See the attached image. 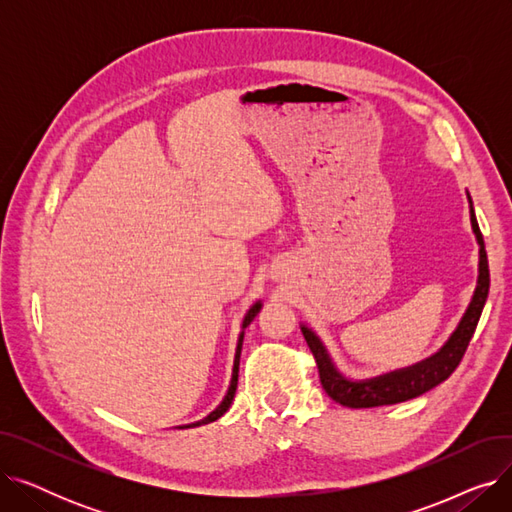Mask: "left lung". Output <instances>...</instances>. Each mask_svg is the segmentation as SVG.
Listing matches in <instances>:
<instances>
[{
  "label": "left lung",
  "instance_id": "obj_1",
  "mask_svg": "<svg viewBox=\"0 0 512 512\" xmlns=\"http://www.w3.org/2000/svg\"><path fill=\"white\" fill-rule=\"evenodd\" d=\"M469 201V215H471V230L475 234V240L479 245V263H477V284L473 290V297L456 324L454 332L448 336V340L438 348L434 355L425 357L423 361H417L409 367L394 369L375 378L367 380H353L344 375L338 365L334 363L328 346L319 334L309 328L307 324H301V332L311 348V353L317 361L319 380L330 398L340 402L342 407L351 409H369V407H384V405H396V402L411 400L427 390L436 388L444 380L450 378V373L459 367L469 340L473 338V332L477 328V321L481 317L483 305H486L488 292H490V267H488V253L486 245H483V236L477 226L475 209L471 195L467 193Z\"/></svg>",
  "mask_w": 512,
  "mask_h": 512
}]
</instances>
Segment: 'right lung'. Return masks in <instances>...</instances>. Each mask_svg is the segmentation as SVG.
Listing matches in <instances>:
<instances>
[{"label":"right lung","mask_w":512,"mask_h":512,"mask_svg":"<svg viewBox=\"0 0 512 512\" xmlns=\"http://www.w3.org/2000/svg\"><path fill=\"white\" fill-rule=\"evenodd\" d=\"M263 303L261 301H255L249 311L245 313V317H242V326H240V334H238V342H236V353H234V365H232V378H230V386H228V392L226 396L222 398V402L218 407H215L207 417L195 421V423H186V425H180V427H199V425H205V423H211L215 419H220L232 405L234 400V394H236V384H238V363H240V351H242V340H245V330L247 326H251V321L255 319V315L261 311Z\"/></svg>","instance_id":"obj_1"}]
</instances>
